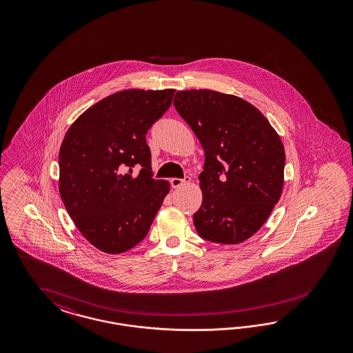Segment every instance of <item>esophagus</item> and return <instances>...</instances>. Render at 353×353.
<instances>
[{"instance_id": "1", "label": "esophagus", "mask_w": 353, "mask_h": 353, "mask_svg": "<svg viewBox=\"0 0 353 353\" xmlns=\"http://www.w3.org/2000/svg\"><path fill=\"white\" fill-rule=\"evenodd\" d=\"M190 181V177L186 176L185 179H171L172 188H180L182 185Z\"/></svg>"}]
</instances>
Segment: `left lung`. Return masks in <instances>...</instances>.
<instances>
[{
	"label": "left lung",
	"instance_id": "obj_1",
	"mask_svg": "<svg viewBox=\"0 0 353 353\" xmlns=\"http://www.w3.org/2000/svg\"><path fill=\"white\" fill-rule=\"evenodd\" d=\"M173 105L204 150L203 201L192 216L205 241L242 243L267 221L283 188L285 149L267 118L245 99L180 90Z\"/></svg>",
	"mask_w": 353,
	"mask_h": 353
}]
</instances>
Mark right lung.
I'll return each mask as SVG.
<instances>
[{"label": "right lung", "mask_w": 353, "mask_h": 353, "mask_svg": "<svg viewBox=\"0 0 353 353\" xmlns=\"http://www.w3.org/2000/svg\"><path fill=\"white\" fill-rule=\"evenodd\" d=\"M173 94L174 89L118 92L88 108L64 136L61 198L81 234L106 254L137 246L170 192L168 181L152 179L146 133Z\"/></svg>", "instance_id": "1"}]
</instances>
